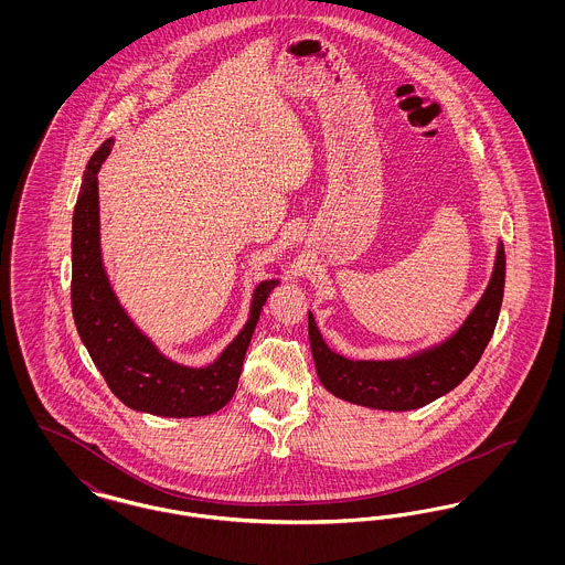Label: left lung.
Returning a JSON list of instances; mask_svg holds the SVG:
<instances>
[{
	"label": "left lung",
	"instance_id": "left-lung-1",
	"mask_svg": "<svg viewBox=\"0 0 565 565\" xmlns=\"http://www.w3.org/2000/svg\"><path fill=\"white\" fill-rule=\"evenodd\" d=\"M507 277L504 243L479 302L447 339L390 360H351L328 348L309 311V343L323 387L345 401L379 411H413L449 394L481 360L498 323Z\"/></svg>",
	"mask_w": 565,
	"mask_h": 565
}]
</instances>
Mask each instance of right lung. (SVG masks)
<instances>
[{"label":"right lung","instance_id":"1","mask_svg":"<svg viewBox=\"0 0 565 565\" xmlns=\"http://www.w3.org/2000/svg\"><path fill=\"white\" fill-rule=\"evenodd\" d=\"M111 146L114 137L86 164L72 220V311L78 334L111 394L125 406L157 417L212 415L237 390L260 311L279 286V269L254 288L247 320L214 362L186 366L164 355L122 307L104 263L97 173Z\"/></svg>","mask_w":565,"mask_h":565}]
</instances>
